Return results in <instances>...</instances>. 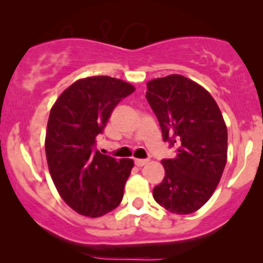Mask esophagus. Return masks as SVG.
Masks as SVG:
<instances>
[{
    "mask_svg": "<svg viewBox=\"0 0 263 263\" xmlns=\"http://www.w3.org/2000/svg\"><path fill=\"white\" fill-rule=\"evenodd\" d=\"M148 161L147 159H135V164L137 165V167H143L144 164H147Z\"/></svg>",
    "mask_w": 263,
    "mask_h": 263,
    "instance_id": "34e87169",
    "label": "esophagus"
}]
</instances>
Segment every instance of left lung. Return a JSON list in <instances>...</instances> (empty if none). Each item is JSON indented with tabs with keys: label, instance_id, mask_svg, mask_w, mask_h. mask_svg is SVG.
Instances as JSON below:
<instances>
[{
	"label": "left lung",
	"instance_id": "left-lung-1",
	"mask_svg": "<svg viewBox=\"0 0 263 263\" xmlns=\"http://www.w3.org/2000/svg\"><path fill=\"white\" fill-rule=\"evenodd\" d=\"M147 101L162 129L163 141L176 147L162 161L165 176L153 198L171 213L192 214L209 200L228 157V129L221 111L204 87L173 74L147 83Z\"/></svg>",
	"mask_w": 263,
	"mask_h": 263
}]
</instances>
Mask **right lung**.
<instances>
[{
  "instance_id": "1",
  "label": "right lung",
  "mask_w": 263,
  "mask_h": 263,
  "mask_svg": "<svg viewBox=\"0 0 263 263\" xmlns=\"http://www.w3.org/2000/svg\"><path fill=\"white\" fill-rule=\"evenodd\" d=\"M131 84L111 77L75 81L50 110L45 155L60 197L81 215L98 218L119 206L134 167L132 159H116L96 148L108 117Z\"/></svg>"
}]
</instances>
